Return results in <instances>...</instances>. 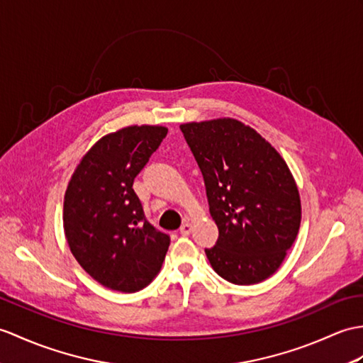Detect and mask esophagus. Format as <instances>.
<instances>
[{"mask_svg": "<svg viewBox=\"0 0 363 363\" xmlns=\"http://www.w3.org/2000/svg\"><path fill=\"white\" fill-rule=\"evenodd\" d=\"M179 232H181V235H184V237H187V235H190V232H191V224H190L189 221H185V223L181 225Z\"/></svg>", "mask_w": 363, "mask_h": 363, "instance_id": "esophagus-1", "label": "esophagus"}]
</instances>
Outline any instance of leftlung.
Masks as SVG:
<instances>
[{"label":"left lung","mask_w":363,"mask_h":363,"mask_svg":"<svg viewBox=\"0 0 363 363\" xmlns=\"http://www.w3.org/2000/svg\"><path fill=\"white\" fill-rule=\"evenodd\" d=\"M220 230L206 255L233 284H255L280 267L301 221L297 184L280 153L240 121L182 123Z\"/></svg>","instance_id":"8db88e82"}]
</instances>
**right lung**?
I'll list each match as a JSON object with an SVG mask.
<instances>
[{
    "label": "right lung",
    "mask_w": 363,
    "mask_h": 363,
    "mask_svg": "<svg viewBox=\"0 0 363 363\" xmlns=\"http://www.w3.org/2000/svg\"><path fill=\"white\" fill-rule=\"evenodd\" d=\"M167 131L133 125L106 134L83 156L67 184V244L79 264L105 288L140 291L162 267L170 237L147 221L133 182Z\"/></svg>",
    "instance_id": "obj_1"
}]
</instances>
